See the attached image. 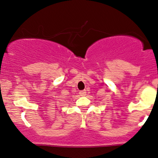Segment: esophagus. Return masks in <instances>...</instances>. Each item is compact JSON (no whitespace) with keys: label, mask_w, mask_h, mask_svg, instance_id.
I'll list each match as a JSON object with an SVG mask.
<instances>
[{"label":"esophagus","mask_w":158,"mask_h":158,"mask_svg":"<svg viewBox=\"0 0 158 158\" xmlns=\"http://www.w3.org/2000/svg\"><path fill=\"white\" fill-rule=\"evenodd\" d=\"M79 95H81V96H85L86 95V91L85 90H81L79 92Z\"/></svg>","instance_id":"34e87169"}]
</instances>
